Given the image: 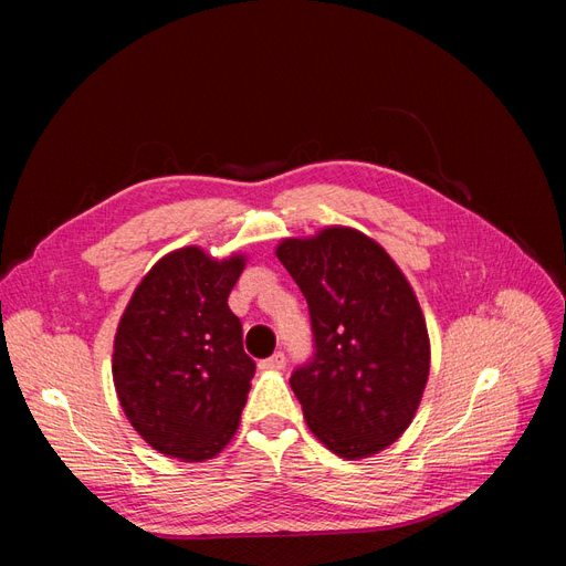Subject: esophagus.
<instances>
[{
    "instance_id": "34e87169",
    "label": "esophagus",
    "mask_w": 566,
    "mask_h": 566,
    "mask_svg": "<svg viewBox=\"0 0 566 566\" xmlns=\"http://www.w3.org/2000/svg\"><path fill=\"white\" fill-rule=\"evenodd\" d=\"M283 366H285V354L283 352L271 354L269 358H264V361L260 364V368H264V370H281Z\"/></svg>"
}]
</instances>
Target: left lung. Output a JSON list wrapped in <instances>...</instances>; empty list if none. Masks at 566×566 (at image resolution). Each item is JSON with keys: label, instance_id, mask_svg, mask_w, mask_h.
<instances>
[{"label": "left lung", "instance_id": "left-lung-1", "mask_svg": "<svg viewBox=\"0 0 566 566\" xmlns=\"http://www.w3.org/2000/svg\"><path fill=\"white\" fill-rule=\"evenodd\" d=\"M276 256L310 304L314 356L290 387L333 453H380L413 420L430 375V337L413 287L366 233L328 227L285 238Z\"/></svg>", "mask_w": 566, "mask_h": 566}]
</instances>
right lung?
Segmentation results:
<instances>
[{"instance_id": "add662e5", "label": "right lung", "mask_w": 566, "mask_h": 566, "mask_svg": "<svg viewBox=\"0 0 566 566\" xmlns=\"http://www.w3.org/2000/svg\"><path fill=\"white\" fill-rule=\"evenodd\" d=\"M245 256L212 260L188 245L153 266L119 318L113 382L127 420L153 449L188 462L227 447L254 361L229 295Z\"/></svg>"}]
</instances>
